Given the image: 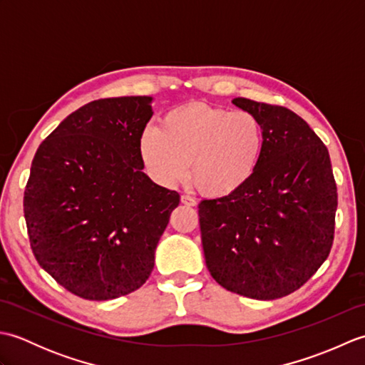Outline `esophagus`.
<instances>
[{
    "label": "esophagus",
    "instance_id": "34e87169",
    "mask_svg": "<svg viewBox=\"0 0 365 365\" xmlns=\"http://www.w3.org/2000/svg\"><path fill=\"white\" fill-rule=\"evenodd\" d=\"M180 200H182V204H185V205H188V207H195L197 202H196V199H192L191 196H188V195H183L182 197H180Z\"/></svg>",
    "mask_w": 365,
    "mask_h": 365
}]
</instances>
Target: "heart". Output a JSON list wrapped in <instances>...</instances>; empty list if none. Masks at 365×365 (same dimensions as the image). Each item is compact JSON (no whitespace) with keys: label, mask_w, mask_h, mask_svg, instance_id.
<instances>
[{"label":"heart","mask_w":365,"mask_h":365,"mask_svg":"<svg viewBox=\"0 0 365 365\" xmlns=\"http://www.w3.org/2000/svg\"><path fill=\"white\" fill-rule=\"evenodd\" d=\"M263 127L250 111L191 102L168 111L160 128L139 136V155L158 183L170 187L191 173L207 196L224 197L242 190L257 170Z\"/></svg>","instance_id":"obj_1"}]
</instances>
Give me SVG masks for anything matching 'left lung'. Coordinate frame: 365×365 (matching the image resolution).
I'll return each mask as SVG.
<instances>
[{
  "label": "left lung",
  "mask_w": 365,
  "mask_h": 365,
  "mask_svg": "<svg viewBox=\"0 0 365 365\" xmlns=\"http://www.w3.org/2000/svg\"><path fill=\"white\" fill-rule=\"evenodd\" d=\"M232 103L257 115L265 141L242 190L199 204L205 263L224 289L277 299L306 284L329 255L336 180L327 145L298 114L243 97Z\"/></svg>",
  "instance_id": "left-lung-1"
}]
</instances>
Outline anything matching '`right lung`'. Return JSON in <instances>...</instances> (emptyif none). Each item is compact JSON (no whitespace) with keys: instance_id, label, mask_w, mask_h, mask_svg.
<instances>
[{"instance_id":"obj_1","label":"right lung","mask_w":365,"mask_h":365,"mask_svg":"<svg viewBox=\"0 0 365 365\" xmlns=\"http://www.w3.org/2000/svg\"><path fill=\"white\" fill-rule=\"evenodd\" d=\"M152 97L102 98L59 123L34 155L25 220L46 273L76 297L119 298L139 289L180 202L143 173L139 136Z\"/></svg>"}]
</instances>
